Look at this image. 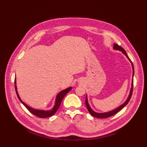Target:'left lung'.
Masks as SVG:
<instances>
[{
    "label": "left lung",
    "instance_id": "8db88e82",
    "mask_svg": "<svg viewBox=\"0 0 147 147\" xmlns=\"http://www.w3.org/2000/svg\"><path fill=\"white\" fill-rule=\"evenodd\" d=\"M113 49L115 51H121L122 53H123V54L125 55L126 56V57L127 58V59L130 61L131 64V66H132V69H133V76L132 77L133 78L134 76V66H133V64L132 63L131 61L130 60V59L129 58L128 56H127V54L126 51H124V49H123L121 47V46L118 45L116 43H114V47H113ZM133 78H132V82H131V89H130V92L129 93V95L127 96V98L126 99V100L124 102L123 104L121 105L120 106H119L118 107L115 108V109H113L112 111H109V112H102V113H99V112H96L94 111L93 110V109L90 107V105L88 103V97H87V95H86V100H85V104H86V106L87 109H88V110L89 111V112L90 113L92 116L93 117H98V118H107L109 117L110 116H112V115H114L115 114H116L117 112H118L119 111H121L122 109H123L124 106L126 105L127 104V103L129 102V101L130 100V98L131 97V95H132V92H133Z\"/></svg>",
    "mask_w": 147,
    "mask_h": 147
}]
</instances>
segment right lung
<instances>
[{"instance_id":"add662e5","label":"right lung","mask_w":147,"mask_h":147,"mask_svg":"<svg viewBox=\"0 0 147 147\" xmlns=\"http://www.w3.org/2000/svg\"><path fill=\"white\" fill-rule=\"evenodd\" d=\"M14 84H15V89H16V94L20 100V102L23 104L26 109L28 110L31 113H32L33 114L36 115L39 117L41 118H45V117H51L52 115H54L56 111H57V109H59V106L61 105V103L62 100V99L64 97V96L67 94V93L70 91V90L72 89V87L70 86L69 88H67L66 89H64L63 90H62L60 92H59L58 94L56 96L55 98V104L54 105V107L51 110H39V109H33L32 107H30V106L26 104H25L22 100L21 99L20 95L18 94V90H17V86H16V80L15 78L14 80Z\"/></svg>"}]
</instances>
